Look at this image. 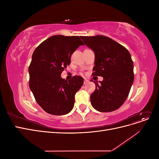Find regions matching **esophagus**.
<instances>
[{
  "mask_svg": "<svg viewBox=\"0 0 159 159\" xmlns=\"http://www.w3.org/2000/svg\"><path fill=\"white\" fill-rule=\"evenodd\" d=\"M88 82H89V80H88V79L84 78V84H86L88 83Z\"/></svg>",
  "mask_w": 159,
  "mask_h": 159,
  "instance_id": "34e87169",
  "label": "esophagus"
}]
</instances>
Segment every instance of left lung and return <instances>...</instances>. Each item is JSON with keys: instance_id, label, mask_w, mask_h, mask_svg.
<instances>
[{"instance_id": "1", "label": "left lung", "mask_w": 159, "mask_h": 159, "mask_svg": "<svg viewBox=\"0 0 159 159\" xmlns=\"http://www.w3.org/2000/svg\"><path fill=\"white\" fill-rule=\"evenodd\" d=\"M95 53L92 75L102 76L90 96L91 105L100 112H111L125 102L134 80L133 62L129 51L111 38L104 36H81Z\"/></svg>"}]
</instances>
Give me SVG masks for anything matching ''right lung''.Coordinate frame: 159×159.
Instances as JSON below:
<instances>
[{"mask_svg": "<svg viewBox=\"0 0 159 159\" xmlns=\"http://www.w3.org/2000/svg\"><path fill=\"white\" fill-rule=\"evenodd\" d=\"M82 45L78 36L55 35L42 42L33 52L28 68L29 86L36 102L48 113L66 115L73 109L75 95L84 79L75 75L67 81L60 75L70 64L71 54Z\"/></svg>", "mask_w": 159, "mask_h": 159, "instance_id": "obj_1", "label": "right lung"}]
</instances>
